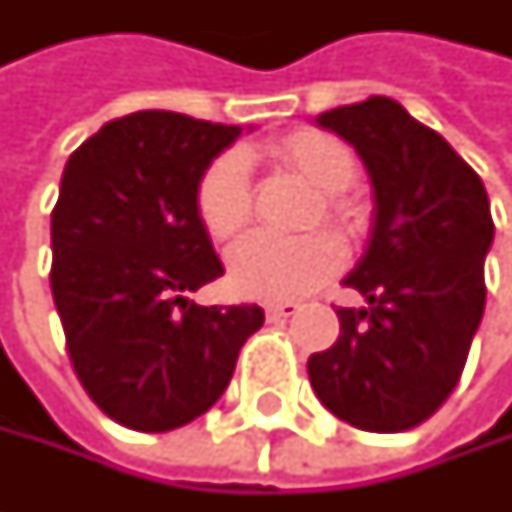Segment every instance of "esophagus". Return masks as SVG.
I'll use <instances>...</instances> for the list:
<instances>
[{
	"label": "esophagus",
	"mask_w": 512,
	"mask_h": 512,
	"mask_svg": "<svg viewBox=\"0 0 512 512\" xmlns=\"http://www.w3.org/2000/svg\"><path fill=\"white\" fill-rule=\"evenodd\" d=\"M295 313H298V304L295 301H268L265 304V316L271 319V323H283V319H289Z\"/></svg>",
	"instance_id": "1"
}]
</instances>
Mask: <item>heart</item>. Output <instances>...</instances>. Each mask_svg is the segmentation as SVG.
Here are the masks:
<instances>
[{"label": "heart", "instance_id": "heart-1", "mask_svg": "<svg viewBox=\"0 0 512 512\" xmlns=\"http://www.w3.org/2000/svg\"><path fill=\"white\" fill-rule=\"evenodd\" d=\"M271 156L316 186L323 196V217L341 232L353 235L359 229V208L344 196V189L356 180L359 162L353 150L326 132H295L271 147ZM196 214L214 241H232L253 214L250 193V165L247 156L229 150L217 156L196 186ZM344 262L341 244L313 232L301 238H277L256 232L244 238L229 256V280L247 298L289 301L313 292L326 277H332Z\"/></svg>", "mask_w": 512, "mask_h": 512}]
</instances>
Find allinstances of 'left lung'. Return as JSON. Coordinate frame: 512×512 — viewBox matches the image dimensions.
Listing matches in <instances>:
<instances>
[{
    "label": "left lung",
    "instance_id": "left-lung-1",
    "mask_svg": "<svg viewBox=\"0 0 512 512\" xmlns=\"http://www.w3.org/2000/svg\"><path fill=\"white\" fill-rule=\"evenodd\" d=\"M356 147L374 189L362 259L344 277L368 307H338L341 335L307 359L316 398L377 434L425 422L456 389L486 307L495 238L480 174L395 99L316 117Z\"/></svg>",
    "mask_w": 512,
    "mask_h": 512
}]
</instances>
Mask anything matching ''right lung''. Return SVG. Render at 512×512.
<instances>
[{
  "label": "right lung",
  "instance_id": "add662e5",
  "mask_svg": "<svg viewBox=\"0 0 512 512\" xmlns=\"http://www.w3.org/2000/svg\"><path fill=\"white\" fill-rule=\"evenodd\" d=\"M241 132L138 111L105 123L62 171L50 289L78 380L126 428L171 431L211 410L265 323L259 304L189 301L223 274L196 186Z\"/></svg>",
  "mask_w": 512,
  "mask_h": 512
}]
</instances>
